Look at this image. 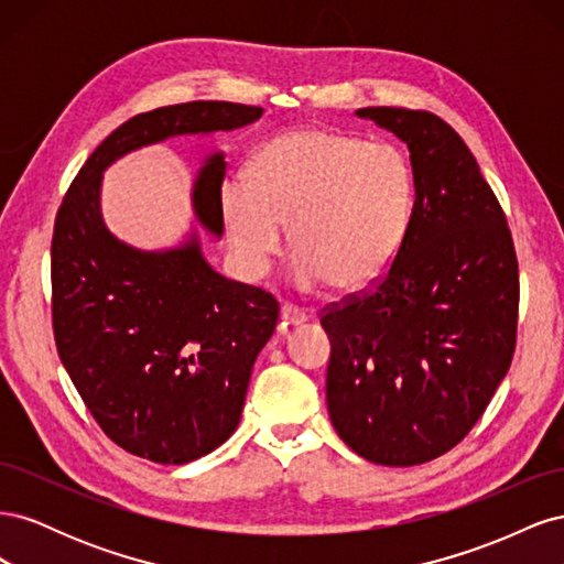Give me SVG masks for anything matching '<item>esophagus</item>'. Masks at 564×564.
<instances>
[{
  "label": "esophagus",
  "mask_w": 564,
  "mask_h": 564,
  "mask_svg": "<svg viewBox=\"0 0 564 564\" xmlns=\"http://www.w3.org/2000/svg\"><path fill=\"white\" fill-rule=\"evenodd\" d=\"M280 313H282V319L286 324H294V327H299V324H303V322H308V313H303L301 308H296V305H292V303H284Z\"/></svg>",
  "instance_id": "34e87169"
}]
</instances>
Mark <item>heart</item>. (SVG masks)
<instances>
[{
	"instance_id": "obj_1",
	"label": "heart",
	"mask_w": 564,
	"mask_h": 564,
	"mask_svg": "<svg viewBox=\"0 0 564 564\" xmlns=\"http://www.w3.org/2000/svg\"><path fill=\"white\" fill-rule=\"evenodd\" d=\"M416 204L406 155L329 129H292L265 141L245 178L220 187V218L249 278H263L289 224V275L301 292L324 282L357 292L400 256Z\"/></svg>"
}]
</instances>
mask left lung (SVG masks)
Listing matches in <instances>:
<instances>
[{
  "instance_id": "obj_1",
  "label": "left lung",
  "mask_w": 564,
  "mask_h": 564,
  "mask_svg": "<svg viewBox=\"0 0 564 564\" xmlns=\"http://www.w3.org/2000/svg\"><path fill=\"white\" fill-rule=\"evenodd\" d=\"M409 150L416 204L381 284L322 317L338 437L379 466L456 447L513 360L518 259L506 216L464 139L437 115L362 108Z\"/></svg>"
}]
</instances>
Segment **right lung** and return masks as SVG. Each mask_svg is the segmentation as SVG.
<instances>
[{
  "mask_svg": "<svg viewBox=\"0 0 564 564\" xmlns=\"http://www.w3.org/2000/svg\"><path fill=\"white\" fill-rule=\"evenodd\" d=\"M263 108L193 100L131 117L82 166L51 242L54 336L84 404L119 447L164 466L212 454L237 431L256 355L280 305L204 259L199 228L224 235L226 155L193 181L197 226L164 249L133 247L106 226L104 174L148 145L259 122Z\"/></svg>",
  "mask_w": 564,
  "mask_h": 564,
  "instance_id": "obj_1",
  "label": "right lung"
}]
</instances>
